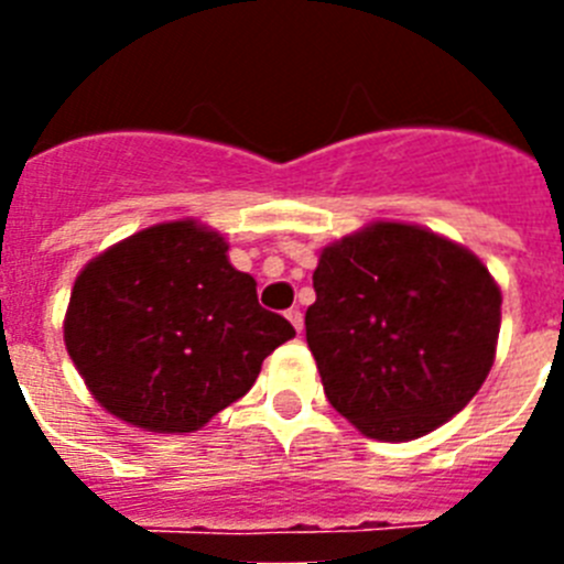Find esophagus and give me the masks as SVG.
I'll return each instance as SVG.
<instances>
[{
	"label": "esophagus",
	"mask_w": 564,
	"mask_h": 564,
	"mask_svg": "<svg viewBox=\"0 0 564 564\" xmlns=\"http://www.w3.org/2000/svg\"><path fill=\"white\" fill-rule=\"evenodd\" d=\"M285 316L291 318V325L296 327V333H302V325H305V318H302V311H299V307H291V311H288Z\"/></svg>",
	"instance_id": "obj_1"
}]
</instances>
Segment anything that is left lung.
Returning <instances> with one entry per match:
<instances>
[{
  "label": "left lung",
  "instance_id": "1",
  "mask_svg": "<svg viewBox=\"0 0 564 564\" xmlns=\"http://www.w3.org/2000/svg\"><path fill=\"white\" fill-rule=\"evenodd\" d=\"M305 336L325 395L367 437L412 441L466 406L495 361L500 288L475 253L403 223L325 248Z\"/></svg>",
  "mask_w": 564,
  "mask_h": 564
}]
</instances>
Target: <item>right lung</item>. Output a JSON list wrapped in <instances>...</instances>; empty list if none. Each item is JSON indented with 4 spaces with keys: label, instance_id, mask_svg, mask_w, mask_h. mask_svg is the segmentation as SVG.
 Wrapping results in <instances>:
<instances>
[{
    "label": "right lung",
    "instance_id": "obj_1",
    "mask_svg": "<svg viewBox=\"0 0 564 564\" xmlns=\"http://www.w3.org/2000/svg\"><path fill=\"white\" fill-rule=\"evenodd\" d=\"M192 220L123 239L78 273L64 341L104 410L149 432H194L246 395L296 336Z\"/></svg>",
    "mask_w": 564,
    "mask_h": 564
}]
</instances>
